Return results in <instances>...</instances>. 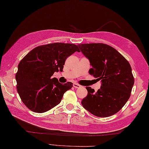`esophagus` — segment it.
<instances>
[{
	"label": "esophagus",
	"mask_w": 149,
	"mask_h": 149,
	"mask_svg": "<svg viewBox=\"0 0 149 149\" xmlns=\"http://www.w3.org/2000/svg\"><path fill=\"white\" fill-rule=\"evenodd\" d=\"M73 86H74V87L75 88H81V86L79 84H77V83H74V84H73Z\"/></svg>",
	"instance_id": "34e87169"
}]
</instances>
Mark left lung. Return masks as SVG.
<instances>
[{
	"mask_svg": "<svg viewBox=\"0 0 149 149\" xmlns=\"http://www.w3.org/2000/svg\"><path fill=\"white\" fill-rule=\"evenodd\" d=\"M81 52L89 59V72L101 81L97 92L86 87L88 95L81 102L93 115L107 117L118 113L131 96L134 79L131 66L113 47L104 43L78 44Z\"/></svg>",
	"mask_w": 149,
	"mask_h": 149,
	"instance_id": "obj_1",
	"label": "left lung"
}]
</instances>
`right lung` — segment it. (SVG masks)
<instances>
[{"label": "right lung", "instance_id": "right-lung-1", "mask_svg": "<svg viewBox=\"0 0 149 149\" xmlns=\"http://www.w3.org/2000/svg\"><path fill=\"white\" fill-rule=\"evenodd\" d=\"M76 51L80 50L75 44L49 43L36 47L21 60L15 75L17 89L22 101L30 110L42 113L61 102L73 83L63 84L52 75L63 71L66 59Z\"/></svg>", "mask_w": 149, "mask_h": 149}]
</instances>
